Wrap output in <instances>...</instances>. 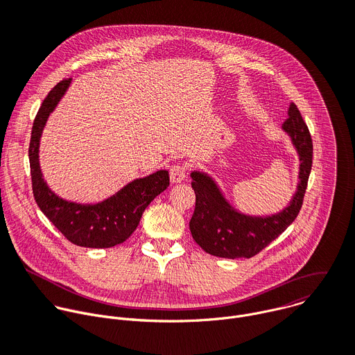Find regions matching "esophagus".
Returning a JSON list of instances; mask_svg holds the SVG:
<instances>
[{
    "instance_id": "esophagus-1",
    "label": "esophagus",
    "mask_w": 355,
    "mask_h": 355,
    "mask_svg": "<svg viewBox=\"0 0 355 355\" xmlns=\"http://www.w3.org/2000/svg\"><path fill=\"white\" fill-rule=\"evenodd\" d=\"M187 178V168L185 166L181 164H175L174 167H171L170 170V180L173 184H178L181 181H184Z\"/></svg>"
}]
</instances>
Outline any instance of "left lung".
<instances>
[{
    "instance_id": "left-lung-1",
    "label": "left lung",
    "mask_w": 355,
    "mask_h": 355,
    "mask_svg": "<svg viewBox=\"0 0 355 355\" xmlns=\"http://www.w3.org/2000/svg\"><path fill=\"white\" fill-rule=\"evenodd\" d=\"M282 130L291 137L299 157L296 191L282 211L271 215H248L237 211L218 182L205 171L191 173L196 202L189 230L207 252L223 259H250L275 240L297 216L312 170L313 144L309 129L293 103Z\"/></svg>"
}]
</instances>
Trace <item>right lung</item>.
<instances>
[{
    "mask_svg": "<svg viewBox=\"0 0 355 355\" xmlns=\"http://www.w3.org/2000/svg\"><path fill=\"white\" fill-rule=\"evenodd\" d=\"M71 84H56L47 94L33 121L29 143V164L33 196L40 211L73 244L108 248L123 243L136 230L148 204L170 185L168 171L160 170L136 178L110 198L96 204H78L56 195L46 184L39 164V144L44 125Z\"/></svg>",
    "mask_w": 355,
    "mask_h": 355,
    "instance_id": "add662e5",
    "label": "right lung"
}]
</instances>
